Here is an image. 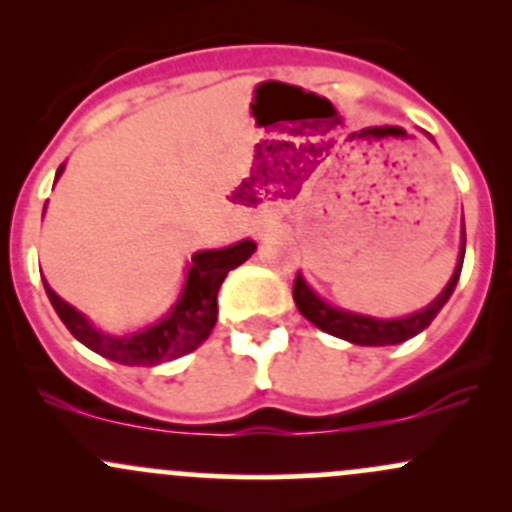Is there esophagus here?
Instances as JSON below:
<instances>
[{
    "instance_id": "esophagus-1",
    "label": "esophagus",
    "mask_w": 512,
    "mask_h": 512,
    "mask_svg": "<svg viewBox=\"0 0 512 512\" xmlns=\"http://www.w3.org/2000/svg\"><path fill=\"white\" fill-rule=\"evenodd\" d=\"M275 225H277V220L272 218V215H262L260 220H257L255 223V235H270L272 230H275Z\"/></svg>"
}]
</instances>
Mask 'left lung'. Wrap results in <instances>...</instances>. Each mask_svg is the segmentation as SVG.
<instances>
[{
	"mask_svg": "<svg viewBox=\"0 0 512 512\" xmlns=\"http://www.w3.org/2000/svg\"><path fill=\"white\" fill-rule=\"evenodd\" d=\"M463 257H466V230L461 237V255H458V265L453 270L451 282L443 287V292L433 299L428 307H423L421 312L409 314V317L401 319H374L366 317V314L347 312V309H339L327 304L324 299H319L314 294V289L302 280V275H297L292 287L294 304H297L299 312L319 327L322 332L332 334V337L347 339V342L359 344V347H389V344H401L406 339L416 337L418 332L428 327V324L436 319V314L441 312L443 304L448 302V297L453 294V289L458 285V277L463 270Z\"/></svg>",
	"mask_w": 512,
	"mask_h": 512,
	"instance_id": "1",
	"label": "left lung"
}]
</instances>
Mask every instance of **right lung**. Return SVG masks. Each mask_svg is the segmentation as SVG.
<instances>
[{
    "instance_id": "1",
    "label": "right lung",
    "mask_w": 512,
    "mask_h": 512,
    "mask_svg": "<svg viewBox=\"0 0 512 512\" xmlns=\"http://www.w3.org/2000/svg\"><path fill=\"white\" fill-rule=\"evenodd\" d=\"M61 170L64 165L56 170V178L61 175ZM255 247L257 245L252 240H242L223 247V250L195 252L193 262L188 265L183 292L173 309L151 327L123 334V337H113V334L96 329L79 309L64 302L46 285V280L44 289L66 329L91 352L126 366H156L193 352L210 337L215 322H218V289L227 272L240 267L255 252Z\"/></svg>"
}]
</instances>
